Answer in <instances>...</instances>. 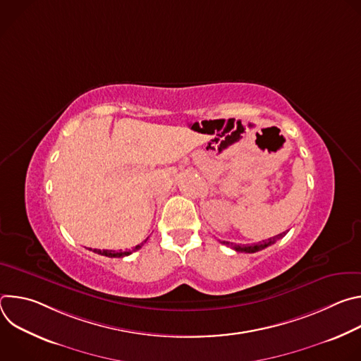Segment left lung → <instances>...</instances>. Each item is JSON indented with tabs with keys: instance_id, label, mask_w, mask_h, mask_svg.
Instances as JSON below:
<instances>
[{
	"instance_id": "left-lung-1",
	"label": "left lung",
	"mask_w": 361,
	"mask_h": 361,
	"mask_svg": "<svg viewBox=\"0 0 361 361\" xmlns=\"http://www.w3.org/2000/svg\"><path fill=\"white\" fill-rule=\"evenodd\" d=\"M286 235V233H281V234H279V235H274V237H271V238H269V240H263V241H260V243H257V244H234V243H230V241H223V244H226V245H228V247H231L233 250H235L237 252H255V251H260V250H263V248H266V247H269V245H271V244H274L279 238H281V237H284Z\"/></svg>"
}]
</instances>
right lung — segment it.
<instances>
[{
    "instance_id": "1",
    "label": "right lung",
    "mask_w": 361,
    "mask_h": 361,
    "mask_svg": "<svg viewBox=\"0 0 361 361\" xmlns=\"http://www.w3.org/2000/svg\"><path fill=\"white\" fill-rule=\"evenodd\" d=\"M147 240H144L141 244H138V245H135L133 250H128V251H114V250H97V248H94L92 251L94 252H98V254H101V255H106V257H126V255H130L133 251H137V250H140L142 245H144V243H145Z\"/></svg>"
}]
</instances>
